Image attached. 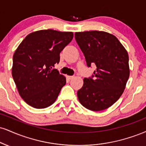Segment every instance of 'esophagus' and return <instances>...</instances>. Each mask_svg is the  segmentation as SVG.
<instances>
[{
    "mask_svg": "<svg viewBox=\"0 0 146 146\" xmlns=\"http://www.w3.org/2000/svg\"><path fill=\"white\" fill-rule=\"evenodd\" d=\"M73 78H74V76H71V75H68L67 76V78L68 80H72Z\"/></svg>",
    "mask_w": 146,
    "mask_h": 146,
    "instance_id": "esophagus-1",
    "label": "esophagus"
}]
</instances>
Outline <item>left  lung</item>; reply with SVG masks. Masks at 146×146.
<instances>
[{
  "mask_svg": "<svg viewBox=\"0 0 146 146\" xmlns=\"http://www.w3.org/2000/svg\"><path fill=\"white\" fill-rule=\"evenodd\" d=\"M87 66L95 64L91 78L84 79L78 91L80 103L88 110L102 111L111 107L120 97L129 80V55L115 36L103 31L75 33Z\"/></svg>",
  "mask_w": 146,
  "mask_h": 146,
  "instance_id": "1",
  "label": "left lung"
}]
</instances>
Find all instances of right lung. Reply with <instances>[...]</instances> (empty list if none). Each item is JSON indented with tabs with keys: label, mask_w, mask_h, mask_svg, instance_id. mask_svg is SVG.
Returning a JSON list of instances; mask_svg holds the SVG:
<instances>
[{
	"label": "right lung",
	"mask_w": 146,
	"mask_h": 146,
	"mask_svg": "<svg viewBox=\"0 0 146 146\" xmlns=\"http://www.w3.org/2000/svg\"><path fill=\"white\" fill-rule=\"evenodd\" d=\"M73 38L72 32L41 30L28 35L15 50L12 76L21 97L30 106L45 108L57 99L66 78L53 68Z\"/></svg>",
	"instance_id": "right-lung-1"
}]
</instances>
